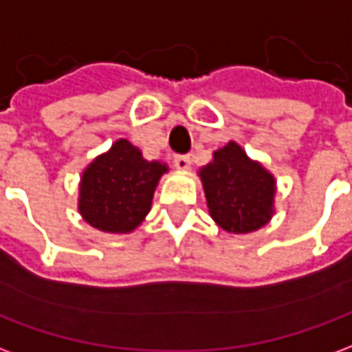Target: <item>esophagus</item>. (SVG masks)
<instances>
[{"label": "esophagus", "mask_w": 352, "mask_h": 352, "mask_svg": "<svg viewBox=\"0 0 352 352\" xmlns=\"http://www.w3.org/2000/svg\"><path fill=\"white\" fill-rule=\"evenodd\" d=\"M173 164H175L177 169H181V171H188L190 169V156H184V154H181V156H175V160H173Z\"/></svg>", "instance_id": "1"}]
</instances>
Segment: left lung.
<instances>
[{"label": "left lung", "mask_w": 352, "mask_h": 352, "mask_svg": "<svg viewBox=\"0 0 352 352\" xmlns=\"http://www.w3.org/2000/svg\"><path fill=\"white\" fill-rule=\"evenodd\" d=\"M211 219L228 234L256 232L275 214L277 181L236 141L217 148L198 169Z\"/></svg>", "instance_id": "8db88e82"}]
</instances>
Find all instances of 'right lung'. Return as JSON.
<instances>
[{
    "label": "right lung",
    "instance_id": "right-lung-1",
    "mask_svg": "<svg viewBox=\"0 0 352 352\" xmlns=\"http://www.w3.org/2000/svg\"><path fill=\"white\" fill-rule=\"evenodd\" d=\"M168 171V164L145 160L141 148L116 139L80 175L77 209L82 221L105 234H130L145 221L154 190Z\"/></svg>",
    "mask_w": 352,
    "mask_h": 352
}]
</instances>
